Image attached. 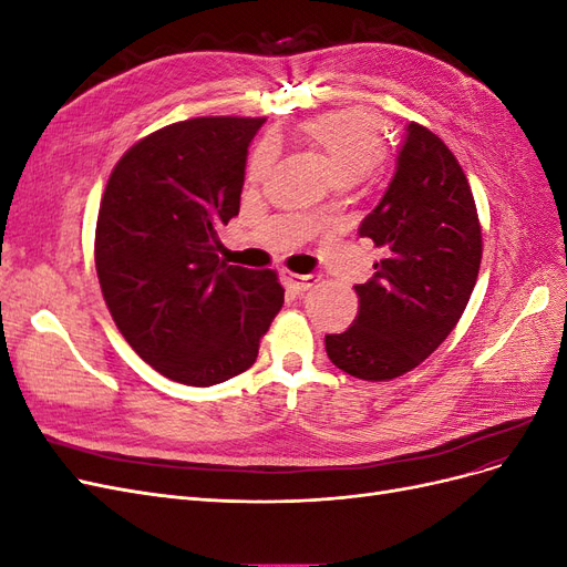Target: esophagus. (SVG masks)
Segmentation results:
<instances>
[{
	"mask_svg": "<svg viewBox=\"0 0 567 567\" xmlns=\"http://www.w3.org/2000/svg\"><path fill=\"white\" fill-rule=\"evenodd\" d=\"M281 281L286 284V288L293 290V293H305L307 288L315 284L312 277H302V274H293V271H281Z\"/></svg>",
	"mask_w": 567,
	"mask_h": 567,
	"instance_id": "34e87169",
	"label": "esophagus"
}]
</instances>
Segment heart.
Instances as JSON below:
<instances>
[{"label":"heart","instance_id":"obj_1","mask_svg":"<svg viewBox=\"0 0 567 567\" xmlns=\"http://www.w3.org/2000/svg\"><path fill=\"white\" fill-rule=\"evenodd\" d=\"M305 134L329 161L338 182H357L379 167L385 142L379 120L367 111H333L312 117ZM271 161V146L257 148L250 175L257 177Z\"/></svg>","mask_w":567,"mask_h":567}]
</instances>
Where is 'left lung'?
Returning a JSON list of instances; mask_svg holds the SVG:
<instances>
[{"label": "left lung", "instance_id": "1", "mask_svg": "<svg viewBox=\"0 0 567 567\" xmlns=\"http://www.w3.org/2000/svg\"><path fill=\"white\" fill-rule=\"evenodd\" d=\"M359 236L371 238L383 260L354 286L359 315L348 331L326 336V354L357 379L390 381L452 333L483 255L468 179L431 130L406 125L392 179Z\"/></svg>", "mask_w": 567, "mask_h": 567}]
</instances>
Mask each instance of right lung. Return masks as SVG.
<instances>
[{"mask_svg": "<svg viewBox=\"0 0 567 567\" xmlns=\"http://www.w3.org/2000/svg\"><path fill=\"white\" fill-rule=\"evenodd\" d=\"M265 117L167 125L117 161L96 219V274L113 321L146 364L208 388L250 369L284 305L274 271L219 260Z\"/></svg>", "mask_w": 567, "mask_h": 567, "instance_id": "add662e5", "label": "right lung"}]
</instances>
